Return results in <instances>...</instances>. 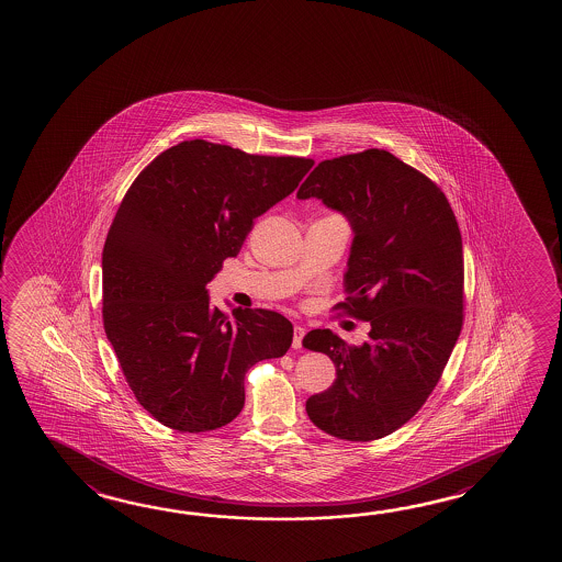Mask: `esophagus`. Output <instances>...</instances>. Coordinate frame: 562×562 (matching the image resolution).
Wrapping results in <instances>:
<instances>
[{"label":"esophagus","mask_w":562,"mask_h":562,"mask_svg":"<svg viewBox=\"0 0 562 562\" xmlns=\"http://www.w3.org/2000/svg\"><path fill=\"white\" fill-rule=\"evenodd\" d=\"M305 329L302 325H295L294 327V339H292V347L300 349L302 347V340H304Z\"/></svg>","instance_id":"34e87169"}]
</instances>
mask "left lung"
<instances>
[{
  "label": "left lung",
  "mask_w": 562,
  "mask_h": 562,
  "mask_svg": "<svg viewBox=\"0 0 562 562\" xmlns=\"http://www.w3.org/2000/svg\"><path fill=\"white\" fill-rule=\"evenodd\" d=\"M347 215L355 239L335 305L370 322L355 347L313 329L304 347L325 352L337 378L305 402L313 425L345 441H376L431 396L464 319L459 223L441 188L384 148L323 160L297 190Z\"/></svg>",
  "instance_id": "obj_1"
}]
</instances>
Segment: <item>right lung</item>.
Segmentation results:
<instances>
[{
	"label": "right lung",
	"mask_w": 562,
	"mask_h": 562,
	"mask_svg": "<svg viewBox=\"0 0 562 562\" xmlns=\"http://www.w3.org/2000/svg\"><path fill=\"white\" fill-rule=\"evenodd\" d=\"M312 166L193 138L160 153L123 195L103 245V329L138 404L166 427L231 424L247 370L290 349L284 315L235 307L229 322L205 284Z\"/></svg>",
	"instance_id": "right-lung-1"
}]
</instances>
